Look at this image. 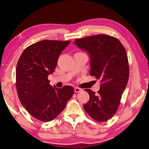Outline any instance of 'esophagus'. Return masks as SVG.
I'll list each match as a JSON object with an SVG mask.
<instances>
[{
  "mask_svg": "<svg viewBox=\"0 0 149 149\" xmlns=\"http://www.w3.org/2000/svg\"><path fill=\"white\" fill-rule=\"evenodd\" d=\"M81 91H82V89H81V88H79V87H74V92L75 93L80 92Z\"/></svg>",
  "mask_w": 149,
  "mask_h": 149,
  "instance_id": "34e87169",
  "label": "esophagus"
}]
</instances>
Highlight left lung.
<instances>
[{"instance_id": "8db88e82", "label": "left lung", "mask_w": 149, "mask_h": 149, "mask_svg": "<svg viewBox=\"0 0 149 149\" xmlns=\"http://www.w3.org/2000/svg\"><path fill=\"white\" fill-rule=\"evenodd\" d=\"M74 44L88 52L90 56V75L100 81L95 93L85 89L89 100L83 109L98 122L107 121L117 111L129 79V62L125 49L117 38L96 34L77 38Z\"/></svg>"}]
</instances>
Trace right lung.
<instances>
[{
	"mask_svg": "<svg viewBox=\"0 0 149 149\" xmlns=\"http://www.w3.org/2000/svg\"><path fill=\"white\" fill-rule=\"evenodd\" d=\"M70 42L40 40L26 47L17 62L16 88L19 101L39 121L47 122L58 117L74 93L72 86L52 87L48 80L61 52Z\"/></svg>",
	"mask_w": 149,
	"mask_h": 149,
	"instance_id": "1",
	"label": "right lung"
}]
</instances>
